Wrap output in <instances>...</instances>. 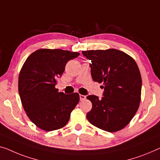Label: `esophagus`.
<instances>
[{"label":"esophagus","instance_id":"obj_1","mask_svg":"<svg viewBox=\"0 0 160 160\" xmlns=\"http://www.w3.org/2000/svg\"><path fill=\"white\" fill-rule=\"evenodd\" d=\"M86 98V96L85 95H80V101H84V100Z\"/></svg>","mask_w":160,"mask_h":160}]
</instances>
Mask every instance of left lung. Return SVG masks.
<instances>
[{
    "instance_id": "obj_1",
    "label": "left lung",
    "mask_w": 160,
    "mask_h": 160,
    "mask_svg": "<svg viewBox=\"0 0 160 160\" xmlns=\"http://www.w3.org/2000/svg\"><path fill=\"white\" fill-rule=\"evenodd\" d=\"M91 60V75L95 82H103V96L88 95L92 109L87 113L89 122L108 132L127 126L139 107L142 77L134 59L116 49L82 51Z\"/></svg>"
}]
</instances>
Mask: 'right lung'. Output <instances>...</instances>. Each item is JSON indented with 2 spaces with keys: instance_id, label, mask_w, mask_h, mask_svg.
Returning <instances> with one entry per match:
<instances>
[{
  "instance_id": "1",
  "label": "right lung",
  "mask_w": 160,
  "mask_h": 160,
  "mask_svg": "<svg viewBox=\"0 0 160 160\" xmlns=\"http://www.w3.org/2000/svg\"><path fill=\"white\" fill-rule=\"evenodd\" d=\"M80 55L62 49H40L26 59L18 76V92L27 116L46 132L64 127L80 101L78 92L66 95L55 88L65 65Z\"/></svg>"
}]
</instances>
